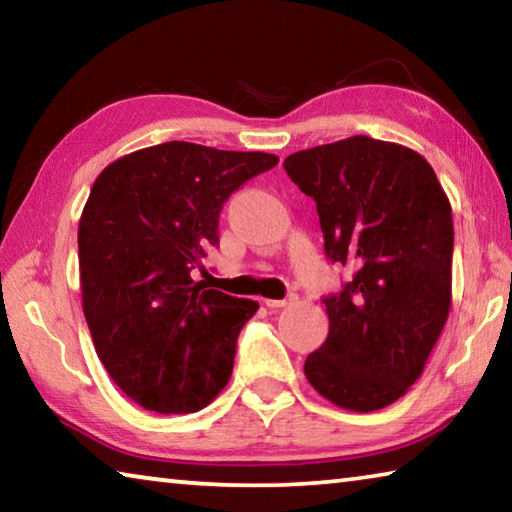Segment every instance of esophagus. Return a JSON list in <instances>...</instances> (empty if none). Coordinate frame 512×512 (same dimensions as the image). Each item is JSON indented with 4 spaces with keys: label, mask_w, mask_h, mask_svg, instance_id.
<instances>
[{
    "label": "esophagus",
    "mask_w": 512,
    "mask_h": 512,
    "mask_svg": "<svg viewBox=\"0 0 512 512\" xmlns=\"http://www.w3.org/2000/svg\"><path fill=\"white\" fill-rule=\"evenodd\" d=\"M264 305H266L268 309H282V307L291 305V300H264Z\"/></svg>",
    "instance_id": "obj_1"
}]
</instances>
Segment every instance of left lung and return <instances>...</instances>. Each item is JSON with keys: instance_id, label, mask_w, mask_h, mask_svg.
I'll return each instance as SVG.
<instances>
[{"instance_id": "obj_1", "label": "left lung", "mask_w": 512, "mask_h": 512, "mask_svg": "<svg viewBox=\"0 0 512 512\" xmlns=\"http://www.w3.org/2000/svg\"><path fill=\"white\" fill-rule=\"evenodd\" d=\"M284 169L316 201L325 255L352 271L323 300L329 334L305 375L341 409H384L422 375L449 316L452 205L420 153L366 135L293 153Z\"/></svg>"}]
</instances>
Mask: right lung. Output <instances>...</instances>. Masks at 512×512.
Instances as JSON below:
<instances>
[{"instance_id":"obj_1","label":"right lung","mask_w":512,"mask_h":512,"mask_svg":"<svg viewBox=\"0 0 512 512\" xmlns=\"http://www.w3.org/2000/svg\"><path fill=\"white\" fill-rule=\"evenodd\" d=\"M277 155L164 142L94 180L79 223L83 314L108 375L155 413H194L232 375L259 305L194 280L230 194Z\"/></svg>"}]
</instances>
